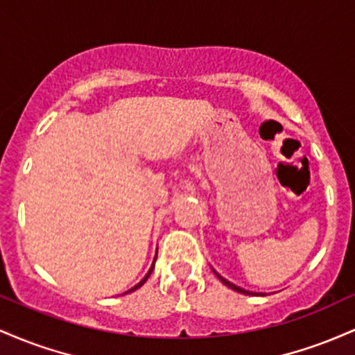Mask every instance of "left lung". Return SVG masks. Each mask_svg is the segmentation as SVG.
Wrapping results in <instances>:
<instances>
[{
  "mask_svg": "<svg viewBox=\"0 0 355 355\" xmlns=\"http://www.w3.org/2000/svg\"><path fill=\"white\" fill-rule=\"evenodd\" d=\"M213 272H214V270H213ZM214 275H216V277L220 278V280H221L223 284H225L226 286H230V288H231V290H234V292H240V293H243V295H261V297L265 295V293H254V292H250V290H245V288H241V286H236V285H234V284H231V282L226 280V278H223L220 273H216V272H214Z\"/></svg>",
  "mask_w": 355,
  "mask_h": 355,
  "instance_id": "8db88e82",
  "label": "left lung"
}]
</instances>
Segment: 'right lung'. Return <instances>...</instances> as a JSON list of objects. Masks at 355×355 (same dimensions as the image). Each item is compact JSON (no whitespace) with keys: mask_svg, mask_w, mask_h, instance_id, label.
Wrapping results in <instances>:
<instances>
[{"mask_svg":"<svg viewBox=\"0 0 355 355\" xmlns=\"http://www.w3.org/2000/svg\"><path fill=\"white\" fill-rule=\"evenodd\" d=\"M156 258H157V253H156V257H154L153 266H150V268H149V272H147V275H146V277H144V278H142V280H141V282H139V284H137V285H134V286H132V288H130V290H127V292H125V293H130V292H134V290L141 288V286L146 284V282H147V278H149V277H150V273H153V270H154V263H156ZM125 293H124V295H125Z\"/></svg>","mask_w":355,"mask_h":355,"instance_id":"add662e5","label":"right lung"}]
</instances>
